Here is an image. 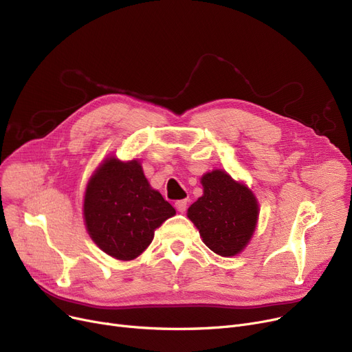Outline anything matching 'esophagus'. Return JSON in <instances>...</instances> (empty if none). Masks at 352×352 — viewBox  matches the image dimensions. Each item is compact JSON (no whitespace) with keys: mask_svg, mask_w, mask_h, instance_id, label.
Returning a JSON list of instances; mask_svg holds the SVG:
<instances>
[{"mask_svg":"<svg viewBox=\"0 0 352 352\" xmlns=\"http://www.w3.org/2000/svg\"><path fill=\"white\" fill-rule=\"evenodd\" d=\"M187 206H188V199H179V201L175 202V208H177L179 212L187 211Z\"/></svg>","mask_w":352,"mask_h":352,"instance_id":"obj_1","label":"esophagus"}]
</instances>
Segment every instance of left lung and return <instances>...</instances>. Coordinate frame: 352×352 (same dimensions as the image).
Masks as SVG:
<instances>
[{"instance_id":"1","label":"left lung","mask_w":352,"mask_h":352,"mask_svg":"<svg viewBox=\"0 0 352 352\" xmlns=\"http://www.w3.org/2000/svg\"><path fill=\"white\" fill-rule=\"evenodd\" d=\"M201 184L204 195L188 208V218L211 251L223 256L236 255L255 230L256 199L244 184L235 182L226 171L208 173Z\"/></svg>"}]
</instances>
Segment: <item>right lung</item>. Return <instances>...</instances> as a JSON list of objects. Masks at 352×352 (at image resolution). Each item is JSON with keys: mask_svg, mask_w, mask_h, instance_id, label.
<instances>
[{"mask_svg": "<svg viewBox=\"0 0 352 352\" xmlns=\"http://www.w3.org/2000/svg\"><path fill=\"white\" fill-rule=\"evenodd\" d=\"M174 214L170 202L150 187L137 160H105L87 186L84 218L88 234L117 260L137 258L151 244L155 228Z\"/></svg>", "mask_w": 352, "mask_h": 352, "instance_id": "add662e5", "label": "right lung"}]
</instances>
